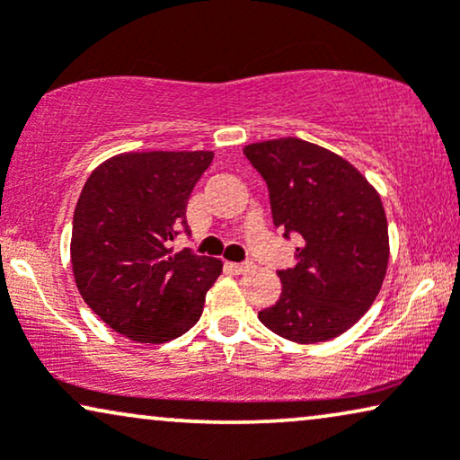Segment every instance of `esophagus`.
Instances as JSON below:
<instances>
[{"label": "esophagus", "instance_id": "34e87169", "mask_svg": "<svg viewBox=\"0 0 460 460\" xmlns=\"http://www.w3.org/2000/svg\"><path fill=\"white\" fill-rule=\"evenodd\" d=\"M230 268L232 270H234L236 274H244V272H249L252 270V261H243V264H230Z\"/></svg>", "mask_w": 460, "mask_h": 460}]
</instances>
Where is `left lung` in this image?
I'll return each mask as SVG.
<instances>
[{
    "instance_id": "1",
    "label": "left lung",
    "mask_w": 460,
    "mask_h": 460,
    "mask_svg": "<svg viewBox=\"0 0 460 460\" xmlns=\"http://www.w3.org/2000/svg\"><path fill=\"white\" fill-rule=\"evenodd\" d=\"M264 177L274 226L300 234L297 264L279 270L281 297L258 313L268 330L297 344L350 330L383 288L389 226L376 188L349 160L297 137L243 147Z\"/></svg>"
}]
</instances>
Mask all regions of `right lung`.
I'll return each instance as SVG.
<instances>
[{
  "label": "right lung",
  "mask_w": 460,
  "mask_h": 460,
  "mask_svg": "<svg viewBox=\"0 0 460 460\" xmlns=\"http://www.w3.org/2000/svg\"><path fill=\"white\" fill-rule=\"evenodd\" d=\"M213 152L118 154L86 179L71 230L77 291L113 332L163 344L200 319L222 260L172 252Z\"/></svg>",
  "instance_id": "obj_1"
}]
</instances>
